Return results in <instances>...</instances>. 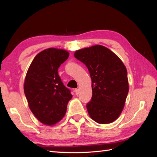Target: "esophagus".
Segmentation results:
<instances>
[{"label": "esophagus", "instance_id": "obj_1", "mask_svg": "<svg viewBox=\"0 0 157 157\" xmlns=\"http://www.w3.org/2000/svg\"><path fill=\"white\" fill-rule=\"evenodd\" d=\"M74 92H75V95H78L79 93V89H75V90H74Z\"/></svg>", "mask_w": 157, "mask_h": 157}]
</instances>
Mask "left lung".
Returning <instances> with one entry per match:
<instances>
[{"mask_svg":"<svg viewBox=\"0 0 157 157\" xmlns=\"http://www.w3.org/2000/svg\"><path fill=\"white\" fill-rule=\"evenodd\" d=\"M91 78L92 98L86 105L89 115L100 124L115 121L123 110L129 92L125 66L115 53L101 45L75 51Z\"/></svg>","mask_w":157,"mask_h":157,"instance_id":"obj_1","label":"left lung"}]
</instances>
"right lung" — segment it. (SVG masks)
I'll list each match as a JSON object with an SVG mask.
<instances>
[{"label":"right lung","mask_w":157,"mask_h":157,"mask_svg":"<svg viewBox=\"0 0 157 157\" xmlns=\"http://www.w3.org/2000/svg\"><path fill=\"white\" fill-rule=\"evenodd\" d=\"M69 52L50 48L37 54L32 62L24 82V93L34 116L46 125H53L65 116L70 90L63 84L58 68Z\"/></svg>","instance_id":"add662e5"}]
</instances>
